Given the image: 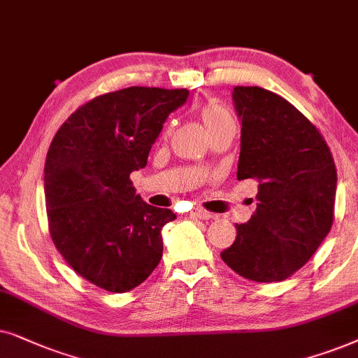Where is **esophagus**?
<instances>
[{"label":"esophagus","instance_id":"esophagus-1","mask_svg":"<svg viewBox=\"0 0 358 358\" xmlns=\"http://www.w3.org/2000/svg\"><path fill=\"white\" fill-rule=\"evenodd\" d=\"M192 216L198 217V219H211L213 214L208 213L206 209H203V208H193L192 209Z\"/></svg>","mask_w":358,"mask_h":358}]
</instances>
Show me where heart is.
<instances>
[{
    "mask_svg": "<svg viewBox=\"0 0 358 358\" xmlns=\"http://www.w3.org/2000/svg\"><path fill=\"white\" fill-rule=\"evenodd\" d=\"M201 117H203L204 126H206V129L216 126V124H219V122L231 119V116H229V113L226 111V109L217 106V104H208V106H204L201 109Z\"/></svg>",
    "mask_w": 358,
    "mask_h": 358,
    "instance_id": "heart-1",
    "label": "heart"
}]
</instances>
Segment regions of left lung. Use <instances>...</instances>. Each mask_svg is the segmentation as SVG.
<instances>
[{"label":"left lung","instance_id":"8db88e82","mask_svg":"<svg viewBox=\"0 0 358 358\" xmlns=\"http://www.w3.org/2000/svg\"><path fill=\"white\" fill-rule=\"evenodd\" d=\"M242 122L237 180L259 182L257 209L221 259L252 282H282L301 268L334 221L337 171L316 127L260 87H236Z\"/></svg>","mask_w":358,"mask_h":358}]
</instances>
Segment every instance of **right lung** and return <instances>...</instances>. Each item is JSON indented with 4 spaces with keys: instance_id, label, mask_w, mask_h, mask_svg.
<instances>
[{
    "instance_id": "right-lung-1",
    "label": "right lung",
    "mask_w": 358,
    "mask_h": 358,
    "mask_svg": "<svg viewBox=\"0 0 358 358\" xmlns=\"http://www.w3.org/2000/svg\"><path fill=\"white\" fill-rule=\"evenodd\" d=\"M188 90L129 87L80 106L52 141L44 169L52 241L71 268L111 293L139 287L164 254L176 217L147 204L129 175L144 169L169 114Z\"/></svg>"
}]
</instances>
